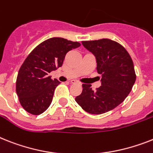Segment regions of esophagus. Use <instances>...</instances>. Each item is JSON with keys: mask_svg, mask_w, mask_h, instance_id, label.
I'll return each mask as SVG.
<instances>
[{"mask_svg": "<svg viewBox=\"0 0 153 153\" xmlns=\"http://www.w3.org/2000/svg\"><path fill=\"white\" fill-rule=\"evenodd\" d=\"M76 82V80H75V79H72V80H70V83H72V84H74Z\"/></svg>", "mask_w": 153, "mask_h": 153, "instance_id": "obj_1", "label": "esophagus"}]
</instances>
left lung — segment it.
I'll use <instances>...</instances> for the list:
<instances>
[{"mask_svg": "<svg viewBox=\"0 0 153 153\" xmlns=\"http://www.w3.org/2000/svg\"><path fill=\"white\" fill-rule=\"evenodd\" d=\"M82 44L96 58L102 85L94 91L91 84H84L82 93L75 100L86 112L102 114L121 104L132 90L136 80L133 61L123 45L110 39Z\"/></svg>", "mask_w": 153, "mask_h": 153, "instance_id": "obj_1", "label": "left lung"}]
</instances>
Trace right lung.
Instances as JSON below:
<instances>
[{
	"instance_id": "1",
	"label": "right lung",
	"mask_w": 153,
	"mask_h": 153,
	"mask_svg": "<svg viewBox=\"0 0 153 153\" xmlns=\"http://www.w3.org/2000/svg\"><path fill=\"white\" fill-rule=\"evenodd\" d=\"M80 43L62 37L43 41L27 56L18 73L16 94L22 108L33 115H40L52 102L60 82L51 79L50 73L62 65L65 55Z\"/></svg>"
}]
</instances>
